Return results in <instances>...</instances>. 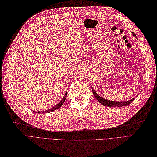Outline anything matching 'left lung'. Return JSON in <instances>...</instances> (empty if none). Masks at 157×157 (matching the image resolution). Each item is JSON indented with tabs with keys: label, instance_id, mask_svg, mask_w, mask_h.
<instances>
[{
	"label": "left lung",
	"instance_id": "obj_1",
	"mask_svg": "<svg viewBox=\"0 0 157 157\" xmlns=\"http://www.w3.org/2000/svg\"><path fill=\"white\" fill-rule=\"evenodd\" d=\"M132 35L134 36L136 38L135 33H132ZM92 91H93L94 97L96 98L97 100L99 102H100L101 104H102L103 106H109V107H121V106H128V105H129L130 104H131V103L134 101V99H135V97H134L133 98L131 99V100L127 101H124V102L112 101L107 100V99H105V98L99 96V95L97 93V92L94 90V89H92Z\"/></svg>",
	"mask_w": 157,
	"mask_h": 157
}]
</instances>
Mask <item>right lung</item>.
Returning a JSON list of instances; mask_svg holds the SVG:
<instances>
[{
	"mask_svg": "<svg viewBox=\"0 0 157 157\" xmlns=\"http://www.w3.org/2000/svg\"><path fill=\"white\" fill-rule=\"evenodd\" d=\"M67 95V93H66L65 94H64V96L63 97L62 100L60 101V102L59 103H58V104H57L56 106H55L54 107H52V109H48V110H45V111H43V112H36V113H39V114H41V113H51V112L53 111V110H56V109H59V108L60 107V106L63 105V103L64 102V101L66 100Z\"/></svg>",
	"mask_w": 157,
	"mask_h": 157,
	"instance_id": "add662e5",
	"label": "right lung"
}]
</instances>
